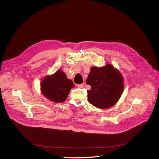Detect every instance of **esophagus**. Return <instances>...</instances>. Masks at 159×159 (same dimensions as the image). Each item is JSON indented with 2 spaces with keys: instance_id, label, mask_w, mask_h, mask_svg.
Segmentation results:
<instances>
[{
  "instance_id": "1",
  "label": "esophagus",
  "mask_w": 159,
  "mask_h": 159,
  "mask_svg": "<svg viewBox=\"0 0 159 159\" xmlns=\"http://www.w3.org/2000/svg\"><path fill=\"white\" fill-rule=\"evenodd\" d=\"M84 85H85V83H81V84H78V85H77V87L78 88H83L84 87Z\"/></svg>"
}]
</instances>
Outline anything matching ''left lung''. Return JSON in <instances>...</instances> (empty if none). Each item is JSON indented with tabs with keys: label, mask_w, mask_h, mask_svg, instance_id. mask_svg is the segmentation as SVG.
Here are the masks:
<instances>
[{
	"label": "left lung",
	"mask_w": 159,
	"mask_h": 159,
	"mask_svg": "<svg viewBox=\"0 0 159 159\" xmlns=\"http://www.w3.org/2000/svg\"><path fill=\"white\" fill-rule=\"evenodd\" d=\"M86 83L91 86L87 91L89 102L101 109L115 105L124 90L122 74L110 64L101 67H92Z\"/></svg>",
	"instance_id": "1"
}]
</instances>
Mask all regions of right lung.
I'll return each instance as SVG.
<instances>
[{
	"label": "right lung",
	"mask_w": 159,
	"mask_h": 159,
	"mask_svg": "<svg viewBox=\"0 0 159 159\" xmlns=\"http://www.w3.org/2000/svg\"><path fill=\"white\" fill-rule=\"evenodd\" d=\"M74 84L67 78L66 74L59 69L54 74L42 79L40 90L42 94L54 102H63L68 97Z\"/></svg>",
	"instance_id": "add662e5"
}]
</instances>
